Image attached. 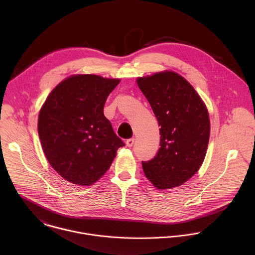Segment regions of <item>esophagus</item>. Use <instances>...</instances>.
<instances>
[{
  "label": "esophagus",
  "instance_id": "1",
  "mask_svg": "<svg viewBox=\"0 0 255 255\" xmlns=\"http://www.w3.org/2000/svg\"><path fill=\"white\" fill-rule=\"evenodd\" d=\"M126 143H127L128 147H131V146L133 145V143H134V138H129V139H128Z\"/></svg>",
  "mask_w": 255,
  "mask_h": 255
}]
</instances>
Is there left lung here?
<instances>
[{
	"instance_id": "1",
	"label": "left lung",
	"mask_w": 255,
	"mask_h": 255,
	"mask_svg": "<svg viewBox=\"0 0 255 255\" xmlns=\"http://www.w3.org/2000/svg\"><path fill=\"white\" fill-rule=\"evenodd\" d=\"M137 85L160 127V148L142 161L146 178L158 189L180 186L200 168L209 135V115L194 88L180 74L163 72L139 77Z\"/></svg>"
}]
</instances>
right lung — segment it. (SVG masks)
Listing matches in <instances>:
<instances>
[{
	"mask_svg": "<svg viewBox=\"0 0 255 255\" xmlns=\"http://www.w3.org/2000/svg\"><path fill=\"white\" fill-rule=\"evenodd\" d=\"M120 79L94 74L73 75L47 97L38 118V134L50 165L65 180L90 185L108 170L117 150V136L104 105Z\"/></svg>",
	"mask_w": 255,
	"mask_h": 255,
	"instance_id": "right-lung-1",
	"label": "right lung"
}]
</instances>
